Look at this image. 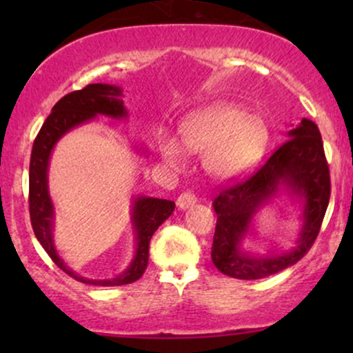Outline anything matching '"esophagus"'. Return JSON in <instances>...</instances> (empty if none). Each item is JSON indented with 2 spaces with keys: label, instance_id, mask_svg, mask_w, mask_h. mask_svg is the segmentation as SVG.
<instances>
[{
  "label": "esophagus",
  "instance_id": "34e87169",
  "mask_svg": "<svg viewBox=\"0 0 353 353\" xmlns=\"http://www.w3.org/2000/svg\"><path fill=\"white\" fill-rule=\"evenodd\" d=\"M197 197L194 196L190 190H188V192H182L179 197H177V205H179V209H188L190 208V205L196 204Z\"/></svg>",
  "mask_w": 353,
  "mask_h": 353
}]
</instances>
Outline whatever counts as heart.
Instances as JSON below:
<instances>
[{
	"label": "heart",
	"mask_w": 353,
	"mask_h": 353,
	"mask_svg": "<svg viewBox=\"0 0 353 353\" xmlns=\"http://www.w3.org/2000/svg\"><path fill=\"white\" fill-rule=\"evenodd\" d=\"M182 143L189 151L204 152V168L221 181L236 179L249 171L264 152L269 129L261 116L242 108L214 106L196 112L181 125ZM161 154L169 164L182 161V145L176 137H161Z\"/></svg>",
	"instance_id": "1"
}]
</instances>
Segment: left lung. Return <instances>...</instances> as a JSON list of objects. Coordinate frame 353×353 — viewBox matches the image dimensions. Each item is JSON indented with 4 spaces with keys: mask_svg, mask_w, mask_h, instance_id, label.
<instances>
[{
    "mask_svg": "<svg viewBox=\"0 0 353 353\" xmlns=\"http://www.w3.org/2000/svg\"><path fill=\"white\" fill-rule=\"evenodd\" d=\"M281 187L303 202V229L298 245L289 253L257 258L241 250L253 214ZM330 199V172L317 124L303 117L289 131V139L254 174L221 189L212 205L217 214L212 242L214 265L242 281L274 275L297 264L319 236Z\"/></svg>",
    "mask_w": 353,
    "mask_h": 353,
    "instance_id": "8db88e82",
    "label": "left lung"
}]
</instances>
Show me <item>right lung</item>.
<instances>
[{
	"label": "right lung",
	"instance_id": "right-lung-1",
	"mask_svg": "<svg viewBox=\"0 0 353 353\" xmlns=\"http://www.w3.org/2000/svg\"><path fill=\"white\" fill-rule=\"evenodd\" d=\"M123 89L112 84H88L79 91H72L61 98L46 117L43 128L36 136L30 163V217L34 236L61 270L70 277L91 285L114 287L136 282L144 274L149 261V242L157 228L172 214V201L157 199V197L139 196L132 204V228L136 232V254L132 262L123 274L108 281H92L81 277L64 264L52 242V222L54 209L48 190V165L51 151L56 143L76 125L88 123L92 117L103 114L121 119L128 116L124 108Z\"/></svg>",
	"mask_w": 353,
	"mask_h": 353
}]
</instances>
